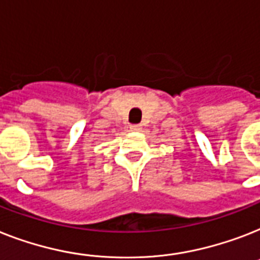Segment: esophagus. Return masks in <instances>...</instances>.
<instances>
[{"label":"esophagus","mask_w":260,"mask_h":260,"mask_svg":"<svg viewBox=\"0 0 260 260\" xmlns=\"http://www.w3.org/2000/svg\"><path fill=\"white\" fill-rule=\"evenodd\" d=\"M131 131H140L141 129V125H139V124H134V125L129 126Z\"/></svg>","instance_id":"34e87169"}]
</instances>
